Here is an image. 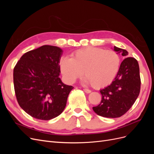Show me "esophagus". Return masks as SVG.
Masks as SVG:
<instances>
[{
    "label": "esophagus",
    "mask_w": 154,
    "mask_h": 154,
    "mask_svg": "<svg viewBox=\"0 0 154 154\" xmlns=\"http://www.w3.org/2000/svg\"><path fill=\"white\" fill-rule=\"evenodd\" d=\"M83 91H84L85 92L87 93V94H88V93H91V90L87 89V88H84V89H83Z\"/></svg>",
    "instance_id": "esophagus-1"
}]
</instances>
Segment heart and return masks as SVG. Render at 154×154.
I'll use <instances>...</instances> for the list:
<instances>
[{
    "instance_id": "b5f03b06",
    "label": "heart",
    "mask_w": 154,
    "mask_h": 154,
    "mask_svg": "<svg viewBox=\"0 0 154 154\" xmlns=\"http://www.w3.org/2000/svg\"><path fill=\"white\" fill-rule=\"evenodd\" d=\"M59 64L67 82H74L83 73L87 83L93 88H100L114 80L119 69L120 58L114 51L88 47L74 51L71 58H62Z\"/></svg>"
}]
</instances>
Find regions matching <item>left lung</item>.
<instances>
[{
    "label": "left lung",
    "instance_id": "left-lung-1",
    "mask_svg": "<svg viewBox=\"0 0 154 154\" xmlns=\"http://www.w3.org/2000/svg\"><path fill=\"white\" fill-rule=\"evenodd\" d=\"M114 51L125 57L128 54L126 50L116 46ZM140 89L141 78L137 60L125 58L112 83L100 91L102 96L100 104L92 107V109L97 115L105 118L121 117L134 105Z\"/></svg>",
    "mask_w": 154,
    "mask_h": 154
}]
</instances>
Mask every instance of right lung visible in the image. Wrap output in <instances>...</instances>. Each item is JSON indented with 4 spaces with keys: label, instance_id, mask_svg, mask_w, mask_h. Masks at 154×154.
Segmentation results:
<instances>
[{
    "label": "right lung",
    "instance_id": "1",
    "mask_svg": "<svg viewBox=\"0 0 154 154\" xmlns=\"http://www.w3.org/2000/svg\"><path fill=\"white\" fill-rule=\"evenodd\" d=\"M62 50L45 45L22 56L13 69L18 103L31 117L48 121L57 117L66 106L72 86L59 78Z\"/></svg>",
    "mask_w": 154,
    "mask_h": 154
}]
</instances>
